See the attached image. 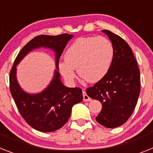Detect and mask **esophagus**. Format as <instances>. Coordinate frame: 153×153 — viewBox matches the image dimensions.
I'll return each instance as SVG.
<instances>
[{
	"mask_svg": "<svg viewBox=\"0 0 153 153\" xmlns=\"http://www.w3.org/2000/svg\"><path fill=\"white\" fill-rule=\"evenodd\" d=\"M83 101L84 102H87V101H91V98L89 97V96L86 93V92L83 90Z\"/></svg>",
	"mask_w": 153,
	"mask_h": 153,
	"instance_id": "esophagus-1",
	"label": "esophagus"
}]
</instances>
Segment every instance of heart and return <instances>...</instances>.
Wrapping results in <instances>:
<instances>
[{
	"instance_id": "1",
	"label": "heart",
	"mask_w": 153,
	"mask_h": 153,
	"mask_svg": "<svg viewBox=\"0 0 153 153\" xmlns=\"http://www.w3.org/2000/svg\"><path fill=\"white\" fill-rule=\"evenodd\" d=\"M114 57L111 41L104 36H87L76 40L64 54L65 61L59 63L60 74L67 81L75 79V69L81 77L97 83L109 72Z\"/></svg>"
}]
</instances>
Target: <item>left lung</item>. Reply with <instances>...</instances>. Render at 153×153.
Segmentation results:
<instances>
[{
  "mask_svg": "<svg viewBox=\"0 0 153 153\" xmlns=\"http://www.w3.org/2000/svg\"><path fill=\"white\" fill-rule=\"evenodd\" d=\"M102 31L111 40L114 57L107 74L86 92L102 103L96 120L105 127L116 128L125 123L134 111L140 93V73L129 44L111 31Z\"/></svg>",
  "mask_w": 153,
  "mask_h": 153,
  "instance_id": "left-lung-1",
  "label": "left lung"
}]
</instances>
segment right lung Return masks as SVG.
<instances>
[{
  "instance_id": "1",
  "label": "right lung",
  "mask_w": 153,
  "mask_h": 153,
  "mask_svg": "<svg viewBox=\"0 0 153 153\" xmlns=\"http://www.w3.org/2000/svg\"><path fill=\"white\" fill-rule=\"evenodd\" d=\"M74 35L68 33L50 36L39 35L28 42L16 57L10 72V90L19 112L27 123L40 132H53L68 121L74 105L83 100L79 87L70 88L62 83L58 72L59 60L65 47ZM39 47L55 51L56 67L55 76L49 86L41 93L30 94L24 91L16 76V66L23 58Z\"/></svg>"
}]
</instances>
